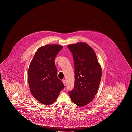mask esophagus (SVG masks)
Returning <instances> with one entry per match:
<instances>
[{
  "mask_svg": "<svg viewBox=\"0 0 132 132\" xmlns=\"http://www.w3.org/2000/svg\"><path fill=\"white\" fill-rule=\"evenodd\" d=\"M62 82L64 84V86H65V85H66V81H65V80H64V79L62 80Z\"/></svg>",
  "mask_w": 132,
  "mask_h": 132,
  "instance_id": "1",
  "label": "esophagus"
}]
</instances>
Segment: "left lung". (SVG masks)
Instances as JSON below:
<instances>
[{
  "mask_svg": "<svg viewBox=\"0 0 132 132\" xmlns=\"http://www.w3.org/2000/svg\"><path fill=\"white\" fill-rule=\"evenodd\" d=\"M72 54L75 81L69 92L72 103L83 106L92 101L97 92L102 77V69L92 47L80 42L67 46Z\"/></svg>",
  "mask_w": 132,
  "mask_h": 132,
  "instance_id": "left-lung-1",
  "label": "left lung"
}]
</instances>
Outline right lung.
Here are the masks:
<instances>
[{"mask_svg":"<svg viewBox=\"0 0 132 132\" xmlns=\"http://www.w3.org/2000/svg\"><path fill=\"white\" fill-rule=\"evenodd\" d=\"M63 47L47 44L37 49L28 68V82L32 95L40 103H54L64 84L57 76L55 59Z\"/></svg>","mask_w":132,"mask_h":132,"instance_id":"1","label":"right lung"}]
</instances>
